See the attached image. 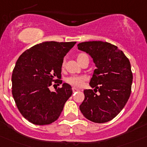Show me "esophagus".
Masks as SVG:
<instances>
[{
  "instance_id": "obj_1",
  "label": "esophagus",
  "mask_w": 147,
  "mask_h": 147,
  "mask_svg": "<svg viewBox=\"0 0 147 147\" xmlns=\"http://www.w3.org/2000/svg\"><path fill=\"white\" fill-rule=\"evenodd\" d=\"M72 90H73V92H78V91H79V89H77V88H76V87H73Z\"/></svg>"
}]
</instances>
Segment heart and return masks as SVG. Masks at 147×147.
Masks as SVG:
<instances>
[{
  "label": "heart",
  "mask_w": 147,
  "mask_h": 147,
  "mask_svg": "<svg viewBox=\"0 0 147 147\" xmlns=\"http://www.w3.org/2000/svg\"><path fill=\"white\" fill-rule=\"evenodd\" d=\"M85 56H87L85 53H79L77 55V60L78 61H81ZM65 65V61H63L62 66L63 67ZM86 80V77L84 76H75V75H73V76H68L66 79V82H68L69 84L72 85V86H82L83 85L84 82Z\"/></svg>",
  "instance_id": "b5f03b06"
}]
</instances>
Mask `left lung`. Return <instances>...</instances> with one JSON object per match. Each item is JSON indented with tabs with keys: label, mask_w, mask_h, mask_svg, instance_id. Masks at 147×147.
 <instances>
[{
	"label": "left lung",
	"mask_w": 147,
	"mask_h": 147,
	"mask_svg": "<svg viewBox=\"0 0 147 147\" xmlns=\"http://www.w3.org/2000/svg\"><path fill=\"white\" fill-rule=\"evenodd\" d=\"M77 46L93 58L97 67L89 82L94 89L84 91L85 97L79 109L92 122H108L123 110L131 95L133 74L129 60L117 46L107 42H84Z\"/></svg>",
	"instance_id": "8db88e82"
}]
</instances>
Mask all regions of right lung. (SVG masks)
Returning <instances> with one entry per match:
<instances>
[{"instance_id":"right-lung-1","label":"right lung","mask_w":147,"mask_h":147,"mask_svg":"<svg viewBox=\"0 0 147 147\" xmlns=\"http://www.w3.org/2000/svg\"><path fill=\"white\" fill-rule=\"evenodd\" d=\"M76 43L44 42L18 58L12 74V94L22 116L32 123L48 125L56 121L72 94L71 85L66 83L55 92L50 86L53 82L62 84L64 56Z\"/></svg>"}]
</instances>
